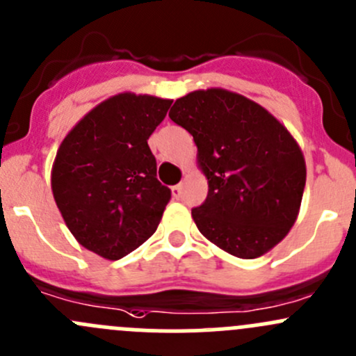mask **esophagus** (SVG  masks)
<instances>
[{"mask_svg": "<svg viewBox=\"0 0 356 356\" xmlns=\"http://www.w3.org/2000/svg\"><path fill=\"white\" fill-rule=\"evenodd\" d=\"M181 193H182V186L181 184L172 186V195H174V198H181Z\"/></svg>", "mask_w": 356, "mask_h": 356, "instance_id": "1", "label": "esophagus"}]
</instances>
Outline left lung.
<instances>
[{"mask_svg":"<svg viewBox=\"0 0 356 356\" xmlns=\"http://www.w3.org/2000/svg\"><path fill=\"white\" fill-rule=\"evenodd\" d=\"M168 117L198 146L208 195L191 215L201 234L238 258L281 243L303 198L307 167L288 129L264 106L225 89L182 96Z\"/></svg>","mask_w":356,"mask_h":356,"instance_id":"obj_1","label":"left lung"}]
</instances>
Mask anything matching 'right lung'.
<instances>
[{
	"label": "right lung",
	"mask_w": 356,
	"mask_h": 356,
	"mask_svg": "<svg viewBox=\"0 0 356 356\" xmlns=\"http://www.w3.org/2000/svg\"><path fill=\"white\" fill-rule=\"evenodd\" d=\"M170 105L148 95L111 96L68 132L56 153V207L74 238L106 260L152 238L170 201L148 146Z\"/></svg>",
	"instance_id": "obj_1"
}]
</instances>
